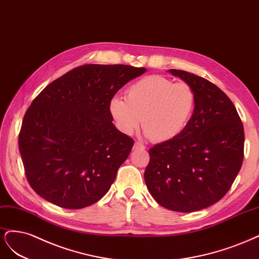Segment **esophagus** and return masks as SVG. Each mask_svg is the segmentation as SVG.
<instances>
[{"instance_id": "1", "label": "esophagus", "mask_w": 259, "mask_h": 259, "mask_svg": "<svg viewBox=\"0 0 259 259\" xmlns=\"http://www.w3.org/2000/svg\"><path fill=\"white\" fill-rule=\"evenodd\" d=\"M135 148L136 149H138V148H141V149H145V146L142 144V143H140V142H136L135 143Z\"/></svg>"}]
</instances>
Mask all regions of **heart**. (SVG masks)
I'll list each match as a JSON object with an SVG mask.
<instances>
[{"label": "heart", "instance_id": "1", "mask_svg": "<svg viewBox=\"0 0 259 259\" xmlns=\"http://www.w3.org/2000/svg\"><path fill=\"white\" fill-rule=\"evenodd\" d=\"M196 96L186 82H172L160 75H149L133 82L127 98L114 96L108 110L126 135L143 130L154 142H168L184 131L193 116Z\"/></svg>", "mask_w": 259, "mask_h": 259}]
</instances>
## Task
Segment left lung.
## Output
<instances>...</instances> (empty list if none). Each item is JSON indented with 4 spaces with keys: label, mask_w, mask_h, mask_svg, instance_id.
Wrapping results in <instances>:
<instances>
[{
    "label": "left lung",
    "mask_w": 259,
    "mask_h": 259,
    "mask_svg": "<svg viewBox=\"0 0 259 259\" xmlns=\"http://www.w3.org/2000/svg\"><path fill=\"white\" fill-rule=\"evenodd\" d=\"M168 72L193 88L195 110L178 138L149 149L144 180L163 207L195 212L220 201L237 178L243 161V124L218 86L185 71Z\"/></svg>",
    "instance_id": "8db88e82"
}]
</instances>
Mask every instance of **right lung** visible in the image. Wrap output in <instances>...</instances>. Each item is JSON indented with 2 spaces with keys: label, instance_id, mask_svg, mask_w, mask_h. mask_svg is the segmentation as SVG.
I'll return each mask as SVG.
<instances>
[{
  "label": "right lung",
  "instance_id": "obj_1",
  "mask_svg": "<svg viewBox=\"0 0 259 259\" xmlns=\"http://www.w3.org/2000/svg\"><path fill=\"white\" fill-rule=\"evenodd\" d=\"M145 72L123 64L81 65L33 100L18 144L28 182L38 196L77 210L110 190L135 142L114 126L108 103Z\"/></svg>",
  "mask_w": 259,
  "mask_h": 259
}]
</instances>
